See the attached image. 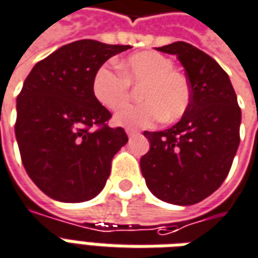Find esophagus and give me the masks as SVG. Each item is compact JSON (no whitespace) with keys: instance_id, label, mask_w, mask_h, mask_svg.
<instances>
[{"instance_id":"obj_1","label":"esophagus","mask_w":258,"mask_h":258,"mask_svg":"<svg viewBox=\"0 0 258 258\" xmlns=\"http://www.w3.org/2000/svg\"><path fill=\"white\" fill-rule=\"evenodd\" d=\"M125 133H127V135H128L130 138H131V137H134V135L137 134V131H134V130H127Z\"/></svg>"}]
</instances>
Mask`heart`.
<instances>
[{"instance_id": "heart-1", "label": "heart", "mask_w": 258, "mask_h": 258, "mask_svg": "<svg viewBox=\"0 0 258 258\" xmlns=\"http://www.w3.org/2000/svg\"><path fill=\"white\" fill-rule=\"evenodd\" d=\"M121 73L109 66L99 68L92 91L99 103L109 110L123 106L130 96V84L141 85L138 104H127L117 111L114 123L125 128H148L159 120L174 121L190 104V86L174 71L170 58L155 51H142L118 62Z\"/></svg>"}]
</instances>
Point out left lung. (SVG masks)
Listing matches in <instances>:
<instances>
[{
  "label": "left lung",
  "instance_id": "left-lung-1",
  "mask_svg": "<svg viewBox=\"0 0 258 258\" xmlns=\"http://www.w3.org/2000/svg\"><path fill=\"white\" fill-rule=\"evenodd\" d=\"M176 55L190 84V104L179 123L163 131H144L149 151L141 172L155 197L192 205L226 179L240 142L242 111L228 74L212 57L185 41L156 48Z\"/></svg>",
  "mask_w": 258,
  "mask_h": 258
}]
</instances>
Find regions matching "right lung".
Wrapping results in <instances>:
<instances>
[{
    "mask_svg": "<svg viewBox=\"0 0 258 258\" xmlns=\"http://www.w3.org/2000/svg\"><path fill=\"white\" fill-rule=\"evenodd\" d=\"M128 48L73 41L25 79L16 99V141L29 177L50 198L82 203L103 190L111 159L128 138L121 127L106 125L111 114L96 100L92 82L106 61Z\"/></svg>",
    "mask_w": 258,
    "mask_h": 258,
    "instance_id": "1",
    "label": "right lung"
}]
</instances>
